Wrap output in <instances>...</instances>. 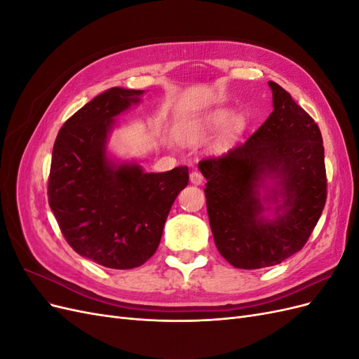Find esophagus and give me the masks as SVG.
Returning <instances> with one entry per match:
<instances>
[{"label": "esophagus", "instance_id": "34e87169", "mask_svg": "<svg viewBox=\"0 0 359 359\" xmlns=\"http://www.w3.org/2000/svg\"><path fill=\"white\" fill-rule=\"evenodd\" d=\"M190 181H191V184H196V186H199V184H202V181H203V175L199 170H193L190 173Z\"/></svg>", "mask_w": 359, "mask_h": 359}]
</instances>
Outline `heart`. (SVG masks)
I'll return each mask as SVG.
<instances>
[{"instance_id":"1","label":"heart","mask_w":359,"mask_h":359,"mask_svg":"<svg viewBox=\"0 0 359 359\" xmlns=\"http://www.w3.org/2000/svg\"><path fill=\"white\" fill-rule=\"evenodd\" d=\"M229 116H231V112L229 111H226V109H220V111H215V112H212V114H210L208 116H206V119H205V123H206V126L208 127H220V126H223L227 119H229ZM241 123V119H235V124H240Z\"/></svg>"}]
</instances>
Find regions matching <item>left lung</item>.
I'll list each match as a JSON object with an SVG mask.
<instances>
[{
	"label": "left lung",
	"instance_id": "left-lung-1",
	"mask_svg": "<svg viewBox=\"0 0 359 359\" xmlns=\"http://www.w3.org/2000/svg\"><path fill=\"white\" fill-rule=\"evenodd\" d=\"M268 83L274 111L266 121L244 144L199 161L208 181L203 191L215 245L243 269L273 266L299 252L327 202L320 130L286 90ZM265 177L282 186L284 205L274 221L262 217L257 189Z\"/></svg>",
	"mask_w": 359,
	"mask_h": 359
}]
</instances>
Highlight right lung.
Masks as SVG:
<instances>
[{"label":"right lung","mask_w":359,"mask_h":359,"mask_svg":"<svg viewBox=\"0 0 359 359\" xmlns=\"http://www.w3.org/2000/svg\"><path fill=\"white\" fill-rule=\"evenodd\" d=\"M140 94L111 88L94 97L64 123L52 151L48 199L61 233L76 253L114 269L140 266L156 253L170 206L189 184L187 166L145 173L107 160L114 118Z\"/></svg>","instance_id":"add662e5"}]
</instances>
